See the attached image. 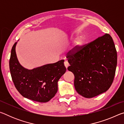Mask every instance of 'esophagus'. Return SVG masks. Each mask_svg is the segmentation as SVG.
<instances>
[{"label": "esophagus", "instance_id": "obj_1", "mask_svg": "<svg viewBox=\"0 0 124 124\" xmlns=\"http://www.w3.org/2000/svg\"><path fill=\"white\" fill-rule=\"evenodd\" d=\"M64 66H65V67H66V68H67V67H68L69 66H70V63H69L67 61H64Z\"/></svg>", "mask_w": 124, "mask_h": 124}]
</instances>
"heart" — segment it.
<instances>
[{
  "label": "heart",
  "instance_id": "obj_1",
  "mask_svg": "<svg viewBox=\"0 0 124 124\" xmlns=\"http://www.w3.org/2000/svg\"><path fill=\"white\" fill-rule=\"evenodd\" d=\"M85 43V38L83 37H80L78 38L75 41L74 46L72 49V51L73 52H76L78 50L80 49L81 47Z\"/></svg>",
  "mask_w": 124,
  "mask_h": 124
}]
</instances>
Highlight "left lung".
Masks as SVG:
<instances>
[{"instance_id":"obj_1","label":"left lung","mask_w":124,"mask_h":124,"mask_svg":"<svg viewBox=\"0 0 124 124\" xmlns=\"http://www.w3.org/2000/svg\"><path fill=\"white\" fill-rule=\"evenodd\" d=\"M66 57L70 64L67 69L74 75V87L79 95L92 98L109 89L117 64V52L109 34L83 45L76 52L70 51Z\"/></svg>"}]
</instances>
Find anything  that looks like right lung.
Masks as SVG:
<instances>
[{"label":"right lung","mask_w":124,"mask_h":124,"mask_svg":"<svg viewBox=\"0 0 124 124\" xmlns=\"http://www.w3.org/2000/svg\"><path fill=\"white\" fill-rule=\"evenodd\" d=\"M16 44L12 47L9 61L10 73L16 89L28 99L41 103L49 101L57 93L58 80L66 71L64 61L28 70L18 62L15 51Z\"/></svg>","instance_id":"right-lung-1"}]
</instances>
